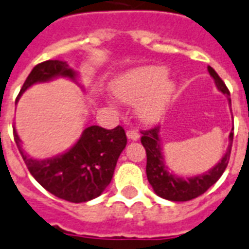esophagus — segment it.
Instances as JSON below:
<instances>
[{"label": "esophagus", "instance_id": "esophagus-1", "mask_svg": "<svg viewBox=\"0 0 249 249\" xmlns=\"http://www.w3.org/2000/svg\"><path fill=\"white\" fill-rule=\"evenodd\" d=\"M126 137H128V139H130V141H138L139 133L137 130H134V129H130V130L126 131Z\"/></svg>", "mask_w": 249, "mask_h": 249}]
</instances>
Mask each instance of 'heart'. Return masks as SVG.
<instances>
[{
  "label": "heart",
  "mask_w": 249,
  "mask_h": 249,
  "mask_svg": "<svg viewBox=\"0 0 249 249\" xmlns=\"http://www.w3.org/2000/svg\"><path fill=\"white\" fill-rule=\"evenodd\" d=\"M166 78L167 70L163 66L133 69L115 79L112 92L123 102L138 104L139 118L152 123L162 116L173 92V84Z\"/></svg>",
  "instance_id": "b5f03b06"
}]
</instances>
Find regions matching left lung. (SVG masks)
<instances>
[{"label":"left lung","mask_w":249,"mask_h":249,"mask_svg":"<svg viewBox=\"0 0 249 249\" xmlns=\"http://www.w3.org/2000/svg\"><path fill=\"white\" fill-rule=\"evenodd\" d=\"M207 69H209L210 75L215 80L217 89L226 94L229 105L231 106V100L229 97L230 92L226 88L225 83L221 80V78L217 75V72L211 66H209ZM141 133L143 134L141 142L147 153V166H145L147 179H148L149 184L152 185L155 193L161 198L169 199V201H191L193 198L203 195L211 185H213L219 180L229 162L231 143H233V131L229 135V147L226 149L223 159L209 171L191 178L178 177L175 174L170 173L166 167L162 148H161V142H160V126H155L148 130H142Z\"/></svg>","instance_id":"8db88e82"}]
</instances>
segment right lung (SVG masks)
I'll return each mask as SVG.
<instances>
[{
    "mask_svg": "<svg viewBox=\"0 0 249 249\" xmlns=\"http://www.w3.org/2000/svg\"><path fill=\"white\" fill-rule=\"evenodd\" d=\"M58 76L75 80L76 72L69 68L66 61L40 62L28 75L19 97L36 83L50 82ZM14 139L34 179L51 195L72 203L88 202L104 193L111 183L119 156L126 145V135L120 125L111 130L97 125L88 126L69 151L44 160L26 155L15 129Z\"/></svg>",
    "mask_w": 249,
    "mask_h": 249,
    "instance_id": "1",
    "label": "right lung"
}]
</instances>
